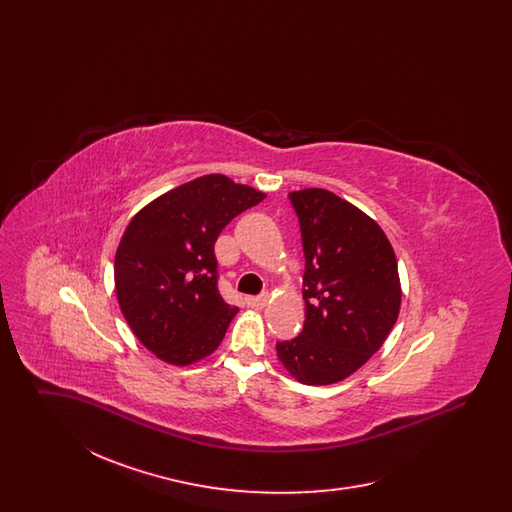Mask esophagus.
<instances>
[{
  "label": "esophagus",
  "instance_id": "1",
  "mask_svg": "<svg viewBox=\"0 0 512 512\" xmlns=\"http://www.w3.org/2000/svg\"><path fill=\"white\" fill-rule=\"evenodd\" d=\"M267 301V295H251V297H247V305L253 307V309H263L267 305Z\"/></svg>",
  "mask_w": 512,
  "mask_h": 512
}]
</instances>
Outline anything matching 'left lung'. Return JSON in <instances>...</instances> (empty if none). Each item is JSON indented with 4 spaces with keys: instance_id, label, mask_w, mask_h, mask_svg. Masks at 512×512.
<instances>
[{
    "instance_id": "left-lung-1",
    "label": "left lung",
    "mask_w": 512,
    "mask_h": 512,
    "mask_svg": "<svg viewBox=\"0 0 512 512\" xmlns=\"http://www.w3.org/2000/svg\"><path fill=\"white\" fill-rule=\"evenodd\" d=\"M305 255V324L278 341L280 363L307 386L351 376L382 347L399 317L397 259L384 230L336 194L307 188L288 195Z\"/></svg>"
}]
</instances>
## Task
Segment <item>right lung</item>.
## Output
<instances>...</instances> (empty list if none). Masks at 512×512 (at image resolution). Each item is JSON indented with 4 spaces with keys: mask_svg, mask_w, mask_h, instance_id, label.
Returning a JSON list of instances; mask_svg holds the SVG:
<instances>
[{
    "mask_svg": "<svg viewBox=\"0 0 512 512\" xmlns=\"http://www.w3.org/2000/svg\"><path fill=\"white\" fill-rule=\"evenodd\" d=\"M265 194L222 174L182 184L146 205L122 234L115 288L136 338L171 365L211 355L238 307L219 293L215 242Z\"/></svg>",
    "mask_w": 512,
    "mask_h": 512,
    "instance_id": "obj_1",
    "label": "right lung"
}]
</instances>
